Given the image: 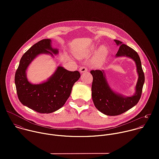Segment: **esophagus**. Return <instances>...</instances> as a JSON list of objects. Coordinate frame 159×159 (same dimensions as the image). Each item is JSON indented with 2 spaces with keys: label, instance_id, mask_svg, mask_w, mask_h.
Returning <instances> with one entry per match:
<instances>
[{
  "label": "esophagus",
  "instance_id": "esophagus-1",
  "mask_svg": "<svg viewBox=\"0 0 159 159\" xmlns=\"http://www.w3.org/2000/svg\"><path fill=\"white\" fill-rule=\"evenodd\" d=\"M80 73H84V72H87L88 71V69H87V68L85 67V66H81L80 68Z\"/></svg>",
  "mask_w": 159,
  "mask_h": 159
}]
</instances>
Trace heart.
I'll use <instances>...</instances> for the list:
<instances>
[{"instance_id": "1", "label": "heart", "mask_w": 159, "mask_h": 159, "mask_svg": "<svg viewBox=\"0 0 159 159\" xmlns=\"http://www.w3.org/2000/svg\"><path fill=\"white\" fill-rule=\"evenodd\" d=\"M106 48H102L101 49V50H100V57H101V58H103L104 56H105V55H106Z\"/></svg>"}]
</instances>
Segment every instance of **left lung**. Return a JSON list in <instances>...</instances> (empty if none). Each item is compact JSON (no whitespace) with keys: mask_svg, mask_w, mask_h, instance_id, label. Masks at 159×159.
<instances>
[{"mask_svg":"<svg viewBox=\"0 0 159 159\" xmlns=\"http://www.w3.org/2000/svg\"><path fill=\"white\" fill-rule=\"evenodd\" d=\"M120 48L116 57H126L133 60L137 65L139 74L135 87V93L130 97H125L113 91L106 79L104 70H91L93 77L92 84V98L96 107L103 114L108 116H117L127 111L137 104L142 95L145 82V75L142 63L137 52L119 40H114Z\"/></svg>","mask_w":159,"mask_h":159,"instance_id":"obj_1","label":"left lung"}]
</instances>
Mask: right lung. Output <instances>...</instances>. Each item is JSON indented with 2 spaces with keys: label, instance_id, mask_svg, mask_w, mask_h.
Masks as SVG:
<instances>
[{
  "label": "right lung",
  "instance_id": "right-lung-1",
  "mask_svg": "<svg viewBox=\"0 0 159 159\" xmlns=\"http://www.w3.org/2000/svg\"><path fill=\"white\" fill-rule=\"evenodd\" d=\"M51 39H42L32 46L21 57L15 74L16 91L20 102L39 113H50L61 108L69 98L72 89L80 77L79 71H69L59 66L46 81L39 84L30 83L26 70L31 61L39 54H57ZM52 52V53L51 52Z\"/></svg>",
  "mask_w": 159,
  "mask_h": 159
}]
</instances>
